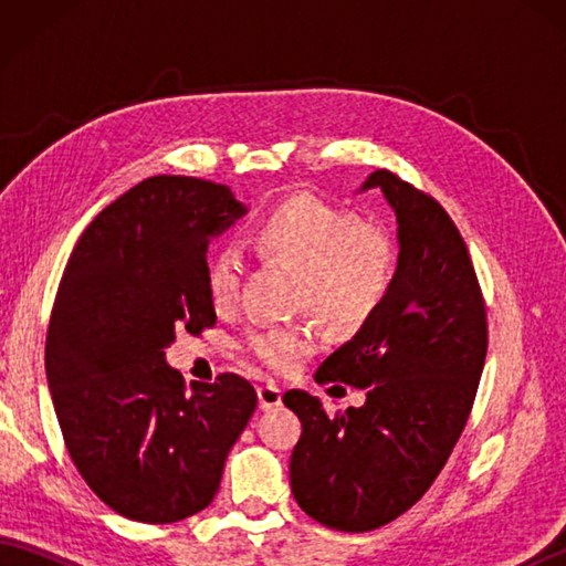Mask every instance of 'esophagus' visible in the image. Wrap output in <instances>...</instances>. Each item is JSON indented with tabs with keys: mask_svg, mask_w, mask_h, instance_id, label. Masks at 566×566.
Instances as JSON below:
<instances>
[{
	"mask_svg": "<svg viewBox=\"0 0 566 566\" xmlns=\"http://www.w3.org/2000/svg\"><path fill=\"white\" fill-rule=\"evenodd\" d=\"M258 403L262 411L276 408L282 403V389L274 387V384H262V387H258Z\"/></svg>",
	"mask_w": 566,
	"mask_h": 566,
	"instance_id": "obj_1",
	"label": "esophagus"
}]
</instances>
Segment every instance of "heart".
Returning a JSON list of instances; mask_svg holds the SVG:
<instances>
[{
  "instance_id": "b5f03b06",
  "label": "heart",
  "mask_w": 566,
  "mask_h": 566,
  "mask_svg": "<svg viewBox=\"0 0 566 566\" xmlns=\"http://www.w3.org/2000/svg\"><path fill=\"white\" fill-rule=\"evenodd\" d=\"M252 245L262 258L302 270L298 304L331 326H363L391 290L396 255L389 238L369 231L355 213L314 197H294L264 213L252 231ZM240 280L243 255L233 245L216 248L207 262L211 304L231 308ZM311 347L314 338L298 326L258 328L248 338V350L276 371L296 367Z\"/></svg>"
}]
</instances>
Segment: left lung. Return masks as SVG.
Masks as SVG:
<instances>
[{
    "mask_svg": "<svg viewBox=\"0 0 566 566\" xmlns=\"http://www.w3.org/2000/svg\"><path fill=\"white\" fill-rule=\"evenodd\" d=\"M367 189H379L396 216L394 282L375 316L316 371L318 384H350L367 399L328 416L318 396L284 394L304 428L292 494L311 518L345 533L391 523L436 482L486 359L484 298L448 211L389 170L371 172Z\"/></svg>",
    "mask_w": 566,
    "mask_h": 566,
    "instance_id": "obj_1",
    "label": "left lung"
}]
</instances>
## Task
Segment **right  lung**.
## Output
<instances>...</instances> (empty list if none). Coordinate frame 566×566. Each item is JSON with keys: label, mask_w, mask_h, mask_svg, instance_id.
<instances>
[{"label": "right lung", "mask_w": 566, "mask_h": 566, "mask_svg": "<svg viewBox=\"0 0 566 566\" xmlns=\"http://www.w3.org/2000/svg\"><path fill=\"white\" fill-rule=\"evenodd\" d=\"M245 213L223 185L150 177L87 226L65 264L48 389L77 472L124 518L165 525L207 509L258 406L243 377L187 391L165 359L175 331L216 323L207 250Z\"/></svg>", "instance_id": "add662e5"}]
</instances>
